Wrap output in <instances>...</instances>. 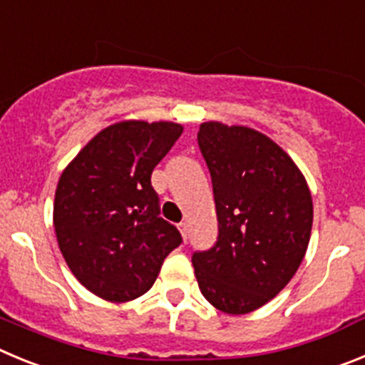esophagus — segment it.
Wrapping results in <instances>:
<instances>
[{"instance_id":"1","label":"esophagus","mask_w":365,"mask_h":365,"mask_svg":"<svg viewBox=\"0 0 365 365\" xmlns=\"http://www.w3.org/2000/svg\"><path fill=\"white\" fill-rule=\"evenodd\" d=\"M178 231L182 232L183 240H185L187 238V231H189V223H187V222H180L178 223Z\"/></svg>"}]
</instances>
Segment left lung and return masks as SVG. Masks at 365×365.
Segmentation results:
<instances>
[{
    "label": "left lung",
    "mask_w": 365,
    "mask_h": 365,
    "mask_svg": "<svg viewBox=\"0 0 365 365\" xmlns=\"http://www.w3.org/2000/svg\"><path fill=\"white\" fill-rule=\"evenodd\" d=\"M198 145L218 216L216 244L192 255L198 287L223 313H251L277 297L304 260L311 190L291 156L251 127L205 121Z\"/></svg>",
    "instance_id": "obj_1"
}]
</instances>
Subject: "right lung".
I'll return each mask as SVG.
<instances>
[{
    "mask_svg": "<svg viewBox=\"0 0 365 365\" xmlns=\"http://www.w3.org/2000/svg\"><path fill=\"white\" fill-rule=\"evenodd\" d=\"M182 133L173 121H118L61 173L52 215L58 245L78 282L103 300L147 293L182 244L178 229L160 218L150 185L154 167Z\"/></svg>",
    "mask_w": 365,
    "mask_h": 365,
    "instance_id": "right-lung-1",
    "label": "right lung"
}]
</instances>
